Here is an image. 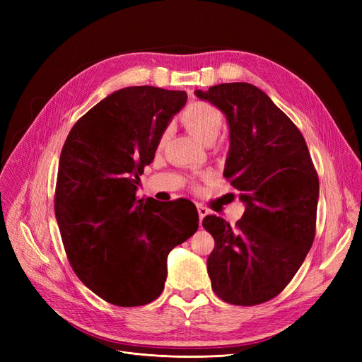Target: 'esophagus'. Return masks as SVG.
I'll return each instance as SVG.
<instances>
[{
    "mask_svg": "<svg viewBox=\"0 0 362 362\" xmlns=\"http://www.w3.org/2000/svg\"><path fill=\"white\" fill-rule=\"evenodd\" d=\"M208 213H210V211H208V208H205L204 205H198V214H199V221H202V218L208 214Z\"/></svg>",
    "mask_w": 362,
    "mask_h": 362,
    "instance_id": "1",
    "label": "esophagus"
}]
</instances>
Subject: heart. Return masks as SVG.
<instances>
[{"instance_id": "1", "label": "heart", "mask_w": 362, "mask_h": 362, "mask_svg": "<svg viewBox=\"0 0 362 362\" xmlns=\"http://www.w3.org/2000/svg\"><path fill=\"white\" fill-rule=\"evenodd\" d=\"M181 122L185 129L198 139L202 145L211 146L216 144L217 137L222 133L225 119L223 115L214 105L198 101L185 107V110L181 115ZM168 137L169 133L164 131L160 139V145L166 144Z\"/></svg>"}]
</instances>
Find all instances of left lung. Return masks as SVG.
<instances>
[{"instance_id":"left-lung-1","label":"left lung","mask_w":362,"mask_h":362,"mask_svg":"<svg viewBox=\"0 0 362 362\" xmlns=\"http://www.w3.org/2000/svg\"><path fill=\"white\" fill-rule=\"evenodd\" d=\"M221 110L229 128L223 177L240 192L235 226L206 216L214 238L206 269L214 293L233 305L278 296L313 246L319 178L300 131L258 87L225 83L194 90Z\"/></svg>"}]
</instances>
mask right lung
I'll use <instances>...</instances> for the list:
<instances>
[{
	"mask_svg": "<svg viewBox=\"0 0 362 362\" xmlns=\"http://www.w3.org/2000/svg\"><path fill=\"white\" fill-rule=\"evenodd\" d=\"M187 93L119 89L92 107L64 141L56 217L76 276L101 299L140 306L157 299L169 252L199 226L193 204L137 201L144 168Z\"/></svg>",
	"mask_w": 362,
	"mask_h": 362,
	"instance_id": "obj_1",
	"label": "right lung"
}]
</instances>
